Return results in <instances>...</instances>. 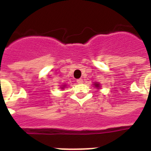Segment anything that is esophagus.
Instances as JSON below:
<instances>
[{
  "mask_svg": "<svg viewBox=\"0 0 151 151\" xmlns=\"http://www.w3.org/2000/svg\"><path fill=\"white\" fill-rule=\"evenodd\" d=\"M77 82L78 83V84H81V83H83V80L82 79H78V80H77Z\"/></svg>",
  "mask_w": 151,
  "mask_h": 151,
  "instance_id": "esophagus-1",
  "label": "esophagus"
}]
</instances>
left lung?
<instances>
[{
    "label": "left lung",
    "instance_id": "obj_1",
    "mask_svg": "<svg viewBox=\"0 0 151 151\" xmlns=\"http://www.w3.org/2000/svg\"><path fill=\"white\" fill-rule=\"evenodd\" d=\"M95 85V87H96L98 89H99V84H98V83H95L94 84Z\"/></svg>",
    "mask_w": 151,
    "mask_h": 151
}]
</instances>
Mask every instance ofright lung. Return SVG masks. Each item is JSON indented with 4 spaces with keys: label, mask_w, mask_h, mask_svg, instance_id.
Instances as JSON below:
<instances>
[{
    "label": "right lung",
    "mask_w": 151,
    "mask_h": 151,
    "mask_svg": "<svg viewBox=\"0 0 151 151\" xmlns=\"http://www.w3.org/2000/svg\"><path fill=\"white\" fill-rule=\"evenodd\" d=\"M64 87H65V86H63V88H64Z\"/></svg>",
    "instance_id": "right-lung-1"
}]
</instances>
